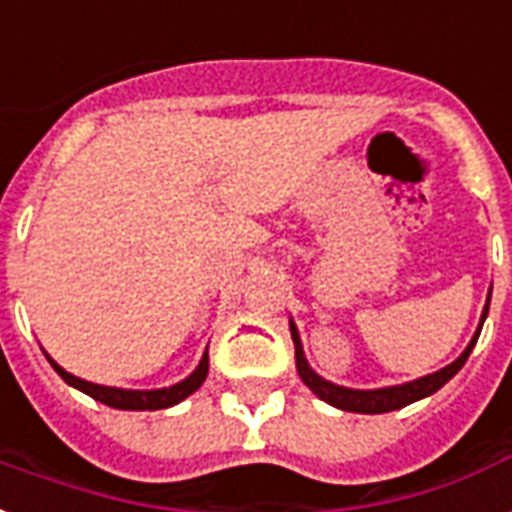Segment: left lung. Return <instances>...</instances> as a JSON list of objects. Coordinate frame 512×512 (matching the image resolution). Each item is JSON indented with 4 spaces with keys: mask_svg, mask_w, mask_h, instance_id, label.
I'll return each mask as SVG.
<instances>
[{
    "mask_svg": "<svg viewBox=\"0 0 512 512\" xmlns=\"http://www.w3.org/2000/svg\"><path fill=\"white\" fill-rule=\"evenodd\" d=\"M489 315V299H486V307L481 312V323H478V331L470 339V344L465 347V352L459 355L454 363H449L441 371H435V374H427L422 379H414V382L406 384H395V387H379V390H352V387H342V384L326 382L323 376H318L310 368L307 358H304V350H301V339L299 331L293 326L291 320V336H293V347H296V371H299L301 382L307 384L320 400H326L334 408H342V411H352V414H387V411H395V408H403L408 403H414V400H422L427 395H433L443 387V384L449 382L451 376L457 374L459 368L465 366V360L470 358V352H473L475 342H478V336H481L483 320Z\"/></svg>",
    "mask_w": 512,
    "mask_h": 512,
    "instance_id": "8db88e82",
    "label": "left lung"
}]
</instances>
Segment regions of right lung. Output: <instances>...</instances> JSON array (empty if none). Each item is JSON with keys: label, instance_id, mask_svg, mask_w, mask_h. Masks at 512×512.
Wrapping results in <instances>:
<instances>
[{"label": "right lung", "instance_id": "right-lung-1", "mask_svg": "<svg viewBox=\"0 0 512 512\" xmlns=\"http://www.w3.org/2000/svg\"><path fill=\"white\" fill-rule=\"evenodd\" d=\"M50 366L58 371L63 382L71 384V387H77L90 398L101 400L106 406L112 408H122V411H157V408H170L181 403L184 398H189L194 390H200V384L205 382V376H208V352L202 355L200 366L194 368L192 374L181 379L178 384H170V387H162V390H122V387H104V384H93L85 382V379H79V376L69 374V371H63L58 363H55L50 355Z\"/></svg>", "mask_w": 512, "mask_h": 512}]
</instances>
